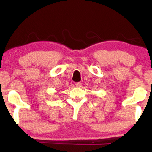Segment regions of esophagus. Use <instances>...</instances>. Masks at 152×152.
<instances>
[{
  "label": "esophagus",
  "mask_w": 152,
  "mask_h": 152,
  "mask_svg": "<svg viewBox=\"0 0 152 152\" xmlns=\"http://www.w3.org/2000/svg\"><path fill=\"white\" fill-rule=\"evenodd\" d=\"M75 85H76V86L79 87L81 86V82H76V83H75Z\"/></svg>",
  "instance_id": "34e87169"
}]
</instances>
